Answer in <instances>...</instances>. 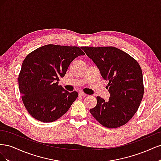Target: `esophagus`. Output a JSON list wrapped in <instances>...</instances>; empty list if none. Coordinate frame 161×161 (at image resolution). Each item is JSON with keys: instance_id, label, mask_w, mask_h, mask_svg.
Returning <instances> with one entry per match:
<instances>
[{"instance_id": "1", "label": "esophagus", "mask_w": 161, "mask_h": 161, "mask_svg": "<svg viewBox=\"0 0 161 161\" xmlns=\"http://www.w3.org/2000/svg\"><path fill=\"white\" fill-rule=\"evenodd\" d=\"M79 96H81V97H86L87 95L84 93V92H79Z\"/></svg>"}]
</instances>
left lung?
<instances>
[{"label": "left lung", "instance_id": "obj_1", "mask_svg": "<svg viewBox=\"0 0 161 161\" xmlns=\"http://www.w3.org/2000/svg\"><path fill=\"white\" fill-rule=\"evenodd\" d=\"M86 54L109 82L108 101L97 97L90 113L106 128H116L128 123L137 111L144 95L142 72L128 53L115 47H82Z\"/></svg>", "mask_w": 161, "mask_h": 161}]
</instances>
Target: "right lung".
I'll return each instance as SVG.
<instances>
[{"label": "right lung", "instance_id": "1", "mask_svg": "<svg viewBox=\"0 0 161 161\" xmlns=\"http://www.w3.org/2000/svg\"><path fill=\"white\" fill-rule=\"evenodd\" d=\"M85 55L80 47L48 44L26 56L19 75L22 101L30 114L43 122H52L69 109L78 92L58 85L70 63Z\"/></svg>", "mask_w": 161, "mask_h": 161}]
</instances>
